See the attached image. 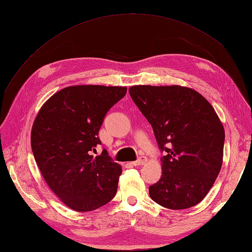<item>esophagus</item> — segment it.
<instances>
[{
	"label": "esophagus",
	"instance_id": "34e87169",
	"mask_svg": "<svg viewBox=\"0 0 252 252\" xmlns=\"http://www.w3.org/2000/svg\"><path fill=\"white\" fill-rule=\"evenodd\" d=\"M146 162H147V158L145 156H141L137 160H135V161H133L132 164L133 165H142V164H145Z\"/></svg>",
	"mask_w": 252,
	"mask_h": 252
}]
</instances>
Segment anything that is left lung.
Segmentation results:
<instances>
[{"instance_id":"1","label":"left lung","mask_w":252,"mask_h":252,"mask_svg":"<svg viewBox=\"0 0 252 252\" xmlns=\"http://www.w3.org/2000/svg\"><path fill=\"white\" fill-rule=\"evenodd\" d=\"M129 93L154 130L162 175L149 186L158 205L173 210L199 203L222 167L225 133L211 104L195 90L134 85Z\"/></svg>"}]
</instances>
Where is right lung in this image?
<instances>
[{"mask_svg":"<svg viewBox=\"0 0 252 252\" xmlns=\"http://www.w3.org/2000/svg\"><path fill=\"white\" fill-rule=\"evenodd\" d=\"M126 93L125 87L77 85L58 91L41 107L31 131V148L53 192L74 211H93L115 197L121 165L98 131L107 112Z\"/></svg>","mask_w":252,"mask_h":252,"instance_id":"add662e5","label":"right lung"}]
</instances>
